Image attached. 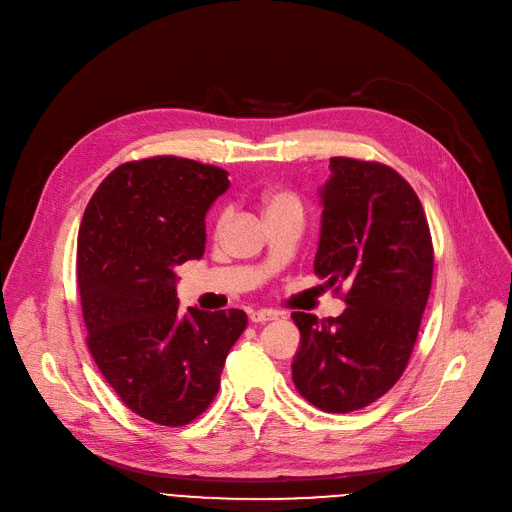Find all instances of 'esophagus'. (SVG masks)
I'll return each mask as SVG.
<instances>
[{"instance_id": "34e87169", "label": "esophagus", "mask_w": 512, "mask_h": 512, "mask_svg": "<svg viewBox=\"0 0 512 512\" xmlns=\"http://www.w3.org/2000/svg\"><path fill=\"white\" fill-rule=\"evenodd\" d=\"M277 318H281V314H279V312H273V310H252V312H250V320H252L254 324H266V322L277 320Z\"/></svg>"}]
</instances>
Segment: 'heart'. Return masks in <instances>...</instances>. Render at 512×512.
<instances>
[{
    "mask_svg": "<svg viewBox=\"0 0 512 512\" xmlns=\"http://www.w3.org/2000/svg\"><path fill=\"white\" fill-rule=\"evenodd\" d=\"M279 206H299V202L291 192H283V190L266 194V210L279 208Z\"/></svg>",
    "mask_w": 512,
    "mask_h": 512,
    "instance_id": "b5f03b06",
    "label": "heart"
}]
</instances>
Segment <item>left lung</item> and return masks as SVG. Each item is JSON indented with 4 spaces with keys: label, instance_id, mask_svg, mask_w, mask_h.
I'll return each instance as SVG.
<instances>
[{
    "label": "left lung",
    "instance_id": "8db88e82",
    "mask_svg": "<svg viewBox=\"0 0 512 512\" xmlns=\"http://www.w3.org/2000/svg\"><path fill=\"white\" fill-rule=\"evenodd\" d=\"M320 188L314 273L347 287L341 316L293 312L299 349L293 382L328 413L362 409L401 378L428 304L434 270L430 227L413 188L386 165L330 159Z\"/></svg>",
    "mask_w": 512,
    "mask_h": 512
}]
</instances>
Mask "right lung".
Here are the masks:
<instances>
[{"mask_svg":"<svg viewBox=\"0 0 512 512\" xmlns=\"http://www.w3.org/2000/svg\"><path fill=\"white\" fill-rule=\"evenodd\" d=\"M227 171L190 159L119 165L90 198L78 231V287L88 349L134 413L186 426L215 399L244 310L177 308L175 268L200 260L204 217Z\"/></svg>","mask_w":512,"mask_h":512,"instance_id":"right-lung-1","label":"right lung"}]
</instances>
